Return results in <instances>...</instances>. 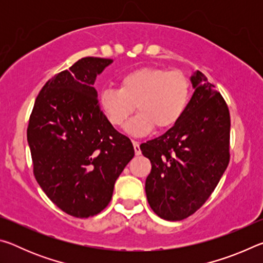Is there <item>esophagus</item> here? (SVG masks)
I'll return each mask as SVG.
<instances>
[{"label": "esophagus", "mask_w": 263, "mask_h": 263, "mask_svg": "<svg viewBox=\"0 0 263 263\" xmlns=\"http://www.w3.org/2000/svg\"><path fill=\"white\" fill-rule=\"evenodd\" d=\"M132 144H133V148H135L136 155H140V154H141V151H140V147H139V142L133 140Z\"/></svg>", "instance_id": "esophagus-1"}]
</instances>
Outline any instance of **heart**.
Returning <instances> with one entry per match:
<instances>
[{"instance_id":"obj_1","label":"heart","mask_w":263,"mask_h":263,"mask_svg":"<svg viewBox=\"0 0 263 263\" xmlns=\"http://www.w3.org/2000/svg\"><path fill=\"white\" fill-rule=\"evenodd\" d=\"M191 95L189 78L181 70L140 67L118 80V89L105 88L99 103L111 125L122 127L137 109L127 130L145 136L155 127L168 130L179 123L188 108Z\"/></svg>"}]
</instances>
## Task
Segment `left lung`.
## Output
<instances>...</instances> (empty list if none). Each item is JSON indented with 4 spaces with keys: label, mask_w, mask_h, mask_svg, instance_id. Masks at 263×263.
Here are the masks:
<instances>
[{
    "label": "left lung",
    "mask_w": 263,
    "mask_h": 263,
    "mask_svg": "<svg viewBox=\"0 0 263 263\" xmlns=\"http://www.w3.org/2000/svg\"><path fill=\"white\" fill-rule=\"evenodd\" d=\"M195 92L179 123L140 145L152 169L145 190L166 220L188 218L208 201L230 162V111L224 97L197 70Z\"/></svg>",
    "instance_id": "obj_1"
}]
</instances>
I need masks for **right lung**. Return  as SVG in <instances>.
Wrapping results in <instances>:
<instances>
[{"instance_id":"add662e5","label":"right lung","mask_w":263,"mask_h":263,"mask_svg":"<svg viewBox=\"0 0 263 263\" xmlns=\"http://www.w3.org/2000/svg\"><path fill=\"white\" fill-rule=\"evenodd\" d=\"M112 60L86 57L55 74L35 99L28 125L33 175L62 211L88 218L108 206L116 180L135 155L100 108L92 87Z\"/></svg>"}]
</instances>
